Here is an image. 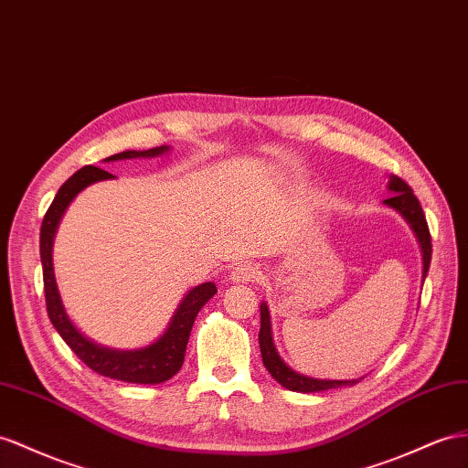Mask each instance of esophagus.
Instances as JSON below:
<instances>
[{"instance_id": "obj_1", "label": "esophagus", "mask_w": 468, "mask_h": 468, "mask_svg": "<svg viewBox=\"0 0 468 468\" xmlns=\"http://www.w3.org/2000/svg\"><path fill=\"white\" fill-rule=\"evenodd\" d=\"M261 269L255 262H239L237 267L231 271V281L233 282H253L259 279Z\"/></svg>"}]
</instances>
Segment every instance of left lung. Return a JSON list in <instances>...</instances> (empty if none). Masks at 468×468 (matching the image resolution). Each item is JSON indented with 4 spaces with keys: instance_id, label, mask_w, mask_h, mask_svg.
Masks as SVG:
<instances>
[{
    "instance_id": "obj_1",
    "label": "left lung",
    "mask_w": 468,
    "mask_h": 468,
    "mask_svg": "<svg viewBox=\"0 0 468 468\" xmlns=\"http://www.w3.org/2000/svg\"><path fill=\"white\" fill-rule=\"evenodd\" d=\"M389 189L393 191V196L386 199L383 203H388L389 207L398 209L407 223L411 225V229L415 231L419 243H421L423 250V279L427 277L429 271V262H431V233H429V225L425 219V213L421 209V203L415 197L413 189L407 186L405 179L391 176L389 179ZM259 346H261V354H262V364L269 369V374L277 379L282 388L291 389V391H301V393H316V391H324V389H336L344 386H356L359 379H314V378H306L296 374L289 366H286L277 348L272 344L271 336V316H269V308L267 304H261V332H259Z\"/></svg>"
}]
</instances>
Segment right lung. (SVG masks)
<instances>
[{
    "label": "right lung",
    "instance_id": "add662e5",
    "mask_svg": "<svg viewBox=\"0 0 468 468\" xmlns=\"http://www.w3.org/2000/svg\"><path fill=\"white\" fill-rule=\"evenodd\" d=\"M165 150L167 146L150 148L144 152L126 150V152L109 155L106 162L130 160V158H154V155H160ZM111 177L114 176L102 170V167H97V165L80 167L79 172H75L61 187H58L53 203L45 213L43 223H41L39 249H41L47 314H49L55 330L61 334V338L67 342L69 348L80 357V362H85L90 369L97 371V374L111 379L130 381V383H162L165 379H170L172 376H176L179 367H182L194 320L201 310V306L206 304L215 292H218V286L213 282H203L196 286V289H191L186 294L182 304H179V308L176 310V314L170 322V328L164 332V336L160 340H155L154 344L146 346V348L130 350V352L102 348V346H97L89 338L82 336V334L73 326V322L69 320L61 303V296H58V291H57V282L53 274V259H51L57 225L61 221L67 206L73 201V197L80 189H85L94 182H101V179H111Z\"/></svg>",
    "mask_w": 468,
    "mask_h": 468
}]
</instances>
